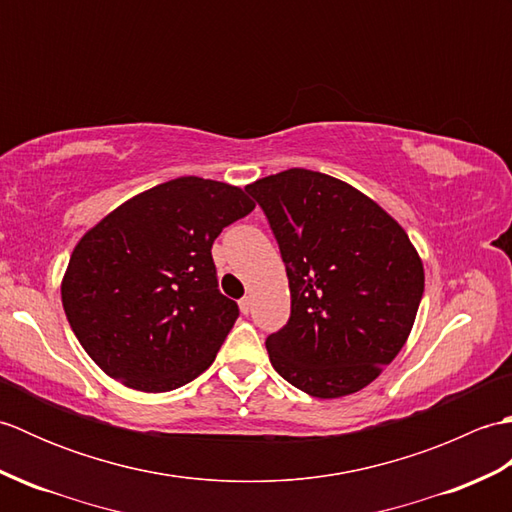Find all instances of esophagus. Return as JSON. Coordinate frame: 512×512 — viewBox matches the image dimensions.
Returning a JSON list of instances; mask_svg holds the SVG:
<instances>
[{
	"label": "esophagus",
	"mask_w": 512,
	"mask_h": 512,
	"mask_svg": "<svg viewBox=\"0 0 512 512\" xmlns=\"http://www.w3.org/2000/svg\"><path fill=\"white\" fill-rule=\"evenodd\" d=\"M250 303H253V301H250V297L239 299V310H242L244 314H248L250 312Z\"/></svg>",
	"instance_id": "34e87169"
}]
</instances>
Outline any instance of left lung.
I'll use <instances>...</instances> for the list:
<instances>
[{
  "instance_id": "obj_1",
  "label": "left lung",
  "mask_w": 512,
  "mask_h": 512,
  "mask_svg": "<svg viewBox=\"0 0 512 512\" xmlns=\"http://www.w3.org/2000/svg\"><path fill=\"white\" fill-rule=\"evenodd\" d=\"M286 264L290 319L266 339L270 363L314 398L372 383L402 350L424 268L394 217L352 184L288 169L248 184Z\"/></svg>"
}]
</instances>
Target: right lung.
I'll use <instances>...</instances> for the list:
<instances>
[{
	"instance_id": "1",
	"label": "right lung",
	"mask_w": 512,
	"mask_h": 512,
	"mask_svg": "<svg viewBox=\"0 0 512 512\" xmlns=\"http://www.w3.org/2000/svg\"><path fill=\"white\" fill-rule=\"evenodd\" d=\"M253 209L239 187L184 176L134 195L79 239L61 301L107 376L160 394L215 361L239 308L217 290L211 246Z\"/></svg>"
}]
</instances>
